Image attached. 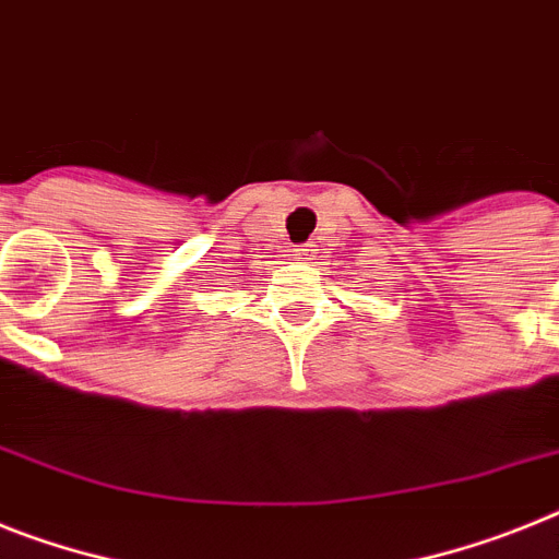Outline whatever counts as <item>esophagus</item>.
<instances>
[{
	"label": "esophagus",
	"mask_w": 559,
	"mask_h": 559,
	"mask_svg": "<svg viewBox=\"0 0 559 559\" xmlns=\"http://www.w3.org/2000/svg\"><path fill=\"white\" fill-rule=\"evenodd\" d=\"M301 258H312V250H307V247H301V250H295Z\"/></svg>",
	"instance_id": "1"
}]
</instances>
